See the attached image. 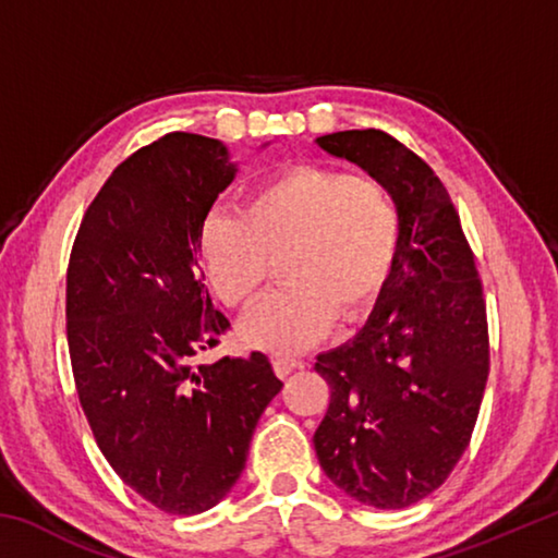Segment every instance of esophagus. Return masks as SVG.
I'll return each mask as SVG.
<instances>
[{
	"label": "esophagus",
	"mask_w": 558,
	"mask_h": 558,
	"mask_svg": "<svg viewBox=\"0 0 558 558\" xmlns=\"http://www.w3.org/2000/svg\"><path fill=\"white\" fill-rule=\"evenodd\" d=\"M302 362L300 359H290V356H276L272 359V369L280 376V379H286L288 374H292L295 369H300Z\"/></svg>",
	"instance_id": "34e87169"
}]
</instances>
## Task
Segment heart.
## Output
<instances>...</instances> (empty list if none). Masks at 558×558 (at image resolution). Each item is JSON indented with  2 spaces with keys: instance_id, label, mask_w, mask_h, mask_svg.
Returning a JSON list of instances; mask_svg holds the SVG:
<instances>
[{
  "instance_id": "b5f03b06",
  "label": "heart",
  "mask_w": 558,
  "mask_h": 558,
  "mask_svg": "<svg viewBox=\"0 0 558 558\" xmlns=\"http://www.w3.org/2000/svg\"><path fill=\"white\" fill-rule=\"evenodd\" d=\"M399 248V214L381 182L332 167H290L248 194L241 214L211 211L199 256L226 305L260 300L282 260L290 286L243 319L248 344L298 354L317 344L335 317L354 323L381 295Z\"/></svg>"
}]
</instances>
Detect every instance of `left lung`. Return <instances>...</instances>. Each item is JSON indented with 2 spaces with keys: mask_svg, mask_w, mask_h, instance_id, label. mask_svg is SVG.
I'll list each match as a JSON object with an SVG mask.
<instances>
[{
  "mask_svg": "<svg viewBox=\"0 0 558 558\" xmlns=\"http://www.w3.org/2000/svg\"><path fill=\"white\" fill-rule=\"evenodd\" d=\"M369 172L399 214V248L354 339L317 356L329 409L315 430L325 475L376 509L438 489L465 452L483 403L489 342L483 282L448 189L381 130L315 140Z\"/></svg>",
  "mask_w": 558,
  "mask_h": 558,
  "instance_id": "1",
  "label": "left lung"
}]
</instances>
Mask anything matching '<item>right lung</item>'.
<instances>
[{"label": "right lung", "mask_w": 558, "mask_h": 558, "mask_svg": "<svg viewBox=\"0 0 558 558\" xmlns=\"http://www.w3.org/2000/svg\"><path fill=\"white\" fill-rule=\"evenodd\" d=\"M239 165L219 140L169 132L108 177L65 278L75 391L122 483L167 514L219 505L282 389L266 354L221 356L229 319L199 266V231Z\"/></svg>", "instance_id": "obj_1"}]
</instances>
